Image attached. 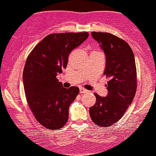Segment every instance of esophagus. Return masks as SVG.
<instances>
[{
  "instance_id": "34e87169",
  "label": "esophagus",
  "mask_w": 156,
  "mask_h": 156,
  "mask_svg": "<svg viewBox=\"0 0 156 156\" xmlns=\"http://www.w3.org/2000/svg\"><path fill=\"white\" fill-rule=\"evenodd\" d=\"M88 90H86L85 88H80V94H86V93H87Z\"/></svg>"
}]
</instances>
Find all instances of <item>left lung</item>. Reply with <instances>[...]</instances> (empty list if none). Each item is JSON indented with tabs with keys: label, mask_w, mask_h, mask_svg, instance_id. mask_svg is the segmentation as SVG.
Masks as SVG:
<instances>
[{
	"label": "left lung",
	"mask_w": 156,
	"mask_h": 156,
	"mask_svg": "<svg viewBox=\"0 0 156 156\" xmlns=\"http://www.w3.org/2000/svg\"><path fill=\"white\" fill-rule=\"evenodd\" d=\"M106 56L104 75L109 80L106 85L108 94L100 96L90 107L92 121L101 127H110L121 119L133 101L137 88L135 56L125 41L106 32H91Z\"/></svg>",
	"instance_id": "1"
}]
</instances>
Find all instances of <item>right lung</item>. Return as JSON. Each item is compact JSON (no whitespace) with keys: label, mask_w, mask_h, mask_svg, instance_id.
I'll return each mask as SVG.
<instances>
[{"label":"right lung","mask_w":156,"mask_h":156,"mask_svg":"<svg viewBox=\"0 0 156 156\" xmlns=\"http://www.w3.org/2000/svg\"><path fill=\"white\" fill-rule=\"evenodd\" d=\"M88 37V32L49 34L27 59L23 73L26 97L37 122L47 129H60L68 122L69 107L79 88H64L57 76L66 68L69 54Z\"/></svg>","instance_id":"right-lung-1"}]
</instances>
